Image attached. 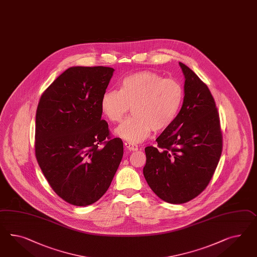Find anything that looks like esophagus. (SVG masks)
I'll return each mask as SVG.
<instances>
[{
	"mask_svg": "<svg viewBox=\"0 0 257 257\" xmlns=\"http://www.w3.org/2000/svg\"><path fill=\"white\" fill-rule=\"evenodd\" d=\"M124 146L125 148H126V150H128V151H130V152H136V151L139 150V147L137 146V145L131 144V143H129V142H125Z\"/></svg>",
	"mask_w": 257,
	"mask_h": 257,
	"instance_id": "esophagus-1",
	"label": "esophagus"
}]
</instances>
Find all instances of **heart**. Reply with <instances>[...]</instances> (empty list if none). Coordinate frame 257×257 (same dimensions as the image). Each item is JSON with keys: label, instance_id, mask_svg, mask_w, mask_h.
<instances>
[{"label": "heart", "instance_id": "1", "mask_svg": "<svg viewBox=\"0 0 257 257\" xmlns=\"http://www.w3.org/2000/svg\"><path fill=\"white\" fill-rule=\"evenodd\" d=\"M184 97L181 84L156 73L142 71L124 77L118 90L104 91L101 108L112 122L120 121L132 107L133 115L118 126V137L131 143L149 138L172 124Z\"/></svg>", "mask_w": 257, "mask_h": 257}]
</instances>
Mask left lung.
Masks as SVG:
<instances>
[{
  "label": "left lung",
  "mask_w": 257,
  "mask_h": 257,
  "mask_svg": "<svg viewBox=\"0 0 257 257\" xmlns=\"http://www.w3.org/2000/svg\"><path fill=\"white\" fill-rule=\"evenodd\" d=\"M185 77L184 99L172 124L146 147L143 174L162 200L190 201L208 186L222 151L219 112L208 86L187 65L180 63Z\"/></svg>",
  "instance_id": "obj_1"
}]
</instances>
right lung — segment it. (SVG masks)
<instances>
[{
    "mask_svg": "<svg viewBox=\"0 0 257 257\" xmlns=\"http://www.w3.org/2000/svg\"><path fill=\"white\" fill-rule=\"evenodd\" d=\"M114 69L70 67L43 92L35 116V156L64 201L88 206L110 186L123 155L102 119L101 99Z\"/></svg>",
    "mask_w": 257,
    "mask_h": 257,
    "instance_id": "obj_1",
    "label": "right lung"
}]
</instances>
